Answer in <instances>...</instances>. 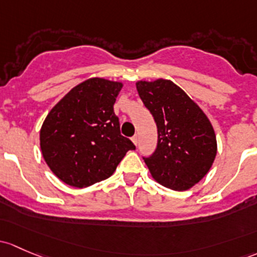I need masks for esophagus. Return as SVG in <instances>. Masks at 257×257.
<instances>
[{
    "label": "esophagus",
    "mask_w": 257,
    "mask_h": 257,
    "mask_svg": "<svg viewBox=\"0 0 257 257\" xmlns=\"http://www.w3.org/2000/svg\"><path fill=\"white\" fill-rule=\"evenodd\" d=\"M132 142L134 143V145H138V137L134 136L133 138H132Z\"/></svg>",
    "instance_id": "1"
}]
</instances>
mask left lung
I'll return each mask as SVG.
<instances>
[{
    "instance_id": "obj_1",
    "label": "left lung",
    "mask_w": 257,
    "mask_h": 257,
    "mask_svg": "<svg viewBox=\"0 0 257 257\" xmlns=\"http://www.w3.org/2000/svg\"><path fill=\"white\" fill-rule=\"evenodd\" d=\"M138 93L158 126V147L144 158L156 182L174 191H187L214 163L217 138L198 104L171 80L138 81Z\"/></svg>"
}]
</instances>
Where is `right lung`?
Segmentation results:
<instances>
[{"mask_svg":"<svg viewBox=\"0 0 257 257\" xmlns=\"http://www.w3.org/2000/svg\"><path fill=\"white\" fill-rule=\"evenodd\" d=\"M123 83L92 77L75 86L55 104L40 128V150L56 177L83 188L112 176L126 151L113 104Z\"/></svg>","mask_w":257,"mask_h":257,"instance_id":"1","label":"right lung"}]
</instances>
